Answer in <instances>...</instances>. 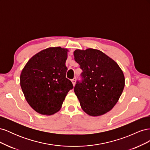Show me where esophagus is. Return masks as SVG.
<instances>
[{"mask_svg":"<svg viewBox=\"0 0 150 150\" xmlns=\"http://www.w3.org/2000/svg\"><path fill=\"white\" fill-rule=\"evenodd\" d=\"M71 81H72V84H73V85L74 86V85H75V83H76V78L72 79L71 80Z\"/></svg>","mask_w":150,"mask_h":150,"instance_id":"esophagus-1","label":"esophagus"}]
</instances>
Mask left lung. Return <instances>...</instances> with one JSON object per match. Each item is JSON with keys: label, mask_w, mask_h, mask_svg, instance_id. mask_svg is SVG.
Masks as SVG:
<instances>
[{"label": "left lung", "mask_w": 150, "mask_h": 150, "mask_svg": "<svg viewBox=\"0 0 150 150\" xmlns=\"http://www.w3.org/2000/svg\"><path fill=\"white\" fill-rule=\"evenodd\" d=\"M74 59L83 70L74 93L81 108L92 116L105 114L118 101L125 87V76L118 64L97 49H76Z\"/></svg>", "instance_id": "obj_1"}]
</instances>
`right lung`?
I'll list each match as a JSON object with an SVG mask.
<instances>
[{
    "instance_id": "1",
    "label": "right lung",
    "mask_w": 150,
    "mask_h": 150,
    "mask_svg": "<svg viewBox=\"0 0 150 150\" xmlns=\"http://www.w3.org/2000/svg\"><path fill=\"white\" fill-rule=\"evenodd\" d=\"M67 49L49 47L36 54L22 69L21 86L26 101L36 112L51 115L59 111L73 88L66 78Z\"/></svg>"
}]
</instances>
